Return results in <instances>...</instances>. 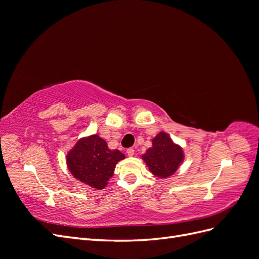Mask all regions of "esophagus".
I'll return each instance as SVG.
<instances>
[{"instance_id": "34e87169", "label": "esophagus", "mask_w": 259, "mask_h": 259, "mask_svg": "<svg viewBox=\"0 0 259 259\" xmlns=\"http://www.w3.org/2000/svg\"><path fill=\"white\" fill-rule=\"evenodd\" d=\"M134 152H135V150H134V149H133V148H128L127 150H126V153H127L128 156H133V155H134Z\"/></svg>"}]
</instances>
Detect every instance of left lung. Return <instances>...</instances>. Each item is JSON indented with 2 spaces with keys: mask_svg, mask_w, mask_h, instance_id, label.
<instances>
[{
  "mask_svg": "<svg viewBox=\"0 0 259 259\" xmlns=\"http://www.w3.org/2000/svg\"><path fill=\"white\" fill-rule=\"evenodd\" d=\"M142 158L155 177L167 178L178 169L185 155L183 148L175 144L168 134L160 132L152 139V147Z\"/></svg>",
  "mask_w": 259,
  "mask_h": 259,
  "instance_id": "obj_1",
  "label": "left lung"
}]
</instances>
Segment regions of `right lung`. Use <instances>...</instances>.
<instances>
[{
    "label": "right lung",
    "instance_id": "right-lung-1",
    "mask_svg": "<svg viewBox=\"0 0 259 259\" xmlns=\"http://www.w3.org/2000/svg\"><path fill=\"white\" fill-rule=\"evenodd\" d=\"M125 159L119 150H110L106 140L98 135L79 139L67 154L70 173L81 183L97 190L107 186L113 176L116 163Z\"/></svg>",
    "mask_w": 259,
    "mask_h": 259
}]
</instances>
